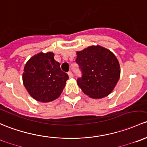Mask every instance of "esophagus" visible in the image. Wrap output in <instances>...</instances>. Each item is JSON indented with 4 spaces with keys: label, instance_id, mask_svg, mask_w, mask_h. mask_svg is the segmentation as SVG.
I'll use <instances>...</instances> for the list:
<instances>
[{
    "label": "esophagus",
    "instance_id": "1",
    "mask_svg": "<svg viewBox=\"0 0 147 147\" xmlns=\"http://www.w3.org/2000/svg\"><path fill=\"white\" fill-rule=\"evenodd\" d=\"M68 75H69V78H73L74 77V75H73V73H72L71 71H69V73H68Z\"/></svg>",
    "mask_w": 147,
    "mask_h": 147
}]
</instances>
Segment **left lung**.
<instances>
[{"label": "left lung", "mask_w": 147, "mask_h": 147, "mask_svg": "<svg viewBox=\"0 0 147 147\" xmlns=\"http://www.w3.org/2000/svg\"><path fill=\"white\" fill-rule=\"evenodd\" d=\"M76 54V61L82 73L77 84L82 91L96 99L110 94L120 76L119 63L115 54L99 45L88 47Z\"/></svg>", "instance_id": "1"}]
</instances>
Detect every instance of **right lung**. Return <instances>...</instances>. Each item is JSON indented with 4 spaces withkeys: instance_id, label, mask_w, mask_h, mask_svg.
Here are the masks:
<instances>
[{
    "instance_id": "right-lung-1",
    "label": "right lung",
    "mask_w": 147,
    "mask_h": 147,
    "mask_svg": "<svg viewBox=\"0 0 147 147\" xmlns=\"http://www.w3.org/2000/svg\"><path fill=\"white\" fill-rule=\"evenodd\" d=\"M52 52H40L28 60L22 81L29 94L36 100L47 102L59 97L69 76L61 70Z\"/></svg>"
}]
</instances>
